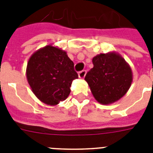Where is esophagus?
<instances>
[{
    "instance_id": "obj_1",
    "label": "esophagus",
    "mask_w": 153,
    "mask_h": 153,
    "mask_svg": "<svg viewBox=\"0 0 153 153\" xmlns=\"http://www.w3.org/2000/svg\"><path fill=\"white\" fill-rule=\"evenodd\" d=\"M86 71H85V70L81 71L79 72V77L80 78V79H83L84 77H85V75H86Z\"/></svg>"
}]
</instances>
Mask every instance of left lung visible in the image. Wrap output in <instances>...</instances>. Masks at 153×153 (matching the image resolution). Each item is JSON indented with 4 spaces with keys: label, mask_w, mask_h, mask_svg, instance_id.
<instances>
[{
    "label": "left lung",
    "mask_w": 153,
    "mask_h": 153,
    "mask_svg": "<svg viewBox=\"0 0 153 153\" xmlns=\"http://www.w3.org/2000/svg\"><path fill=\"white\" fill-rule=\"evenodd\" d=\"M94 67L87 72V82L92 94L102 105L118 101L130 87L133 73L129 65L119 54L109 52L94 56Z\"/></svg>",
    "instance_id": "1"
}]
</instances>
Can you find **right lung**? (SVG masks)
<instances>
[{
  "mask_svg": "<svg viewBox=\"0 0 153 153\" xmlns=\"http://www.w3.org/2000/svg\"><path fill=\"white\" fill-rule=\"evenodd\" d=\"M26 76L35 95L50 105L64 101L71 93L72 81L79 78L67 52L52 45H47L32 54L27 62Z\"/></svg>",
  "mask_w": 153,
  "mask_h": 153,
  "instance_id": "right-lung-1",
  "label": "right lung"
}]
</instances>
